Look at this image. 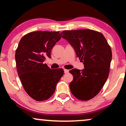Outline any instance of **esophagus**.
Listing matches in <instances>:
<instances>
[{
    "mask_svg": "<svg viewBox=\"0 0 126 126\" xmlns=\"http://www.w3.org/2000/svg\"><path fill=\"white\" fill-rule=\"evenodd\" d=\"M64 73H69V70H67V69H64Z\"/></svg>",
    "mask_w": 126,
    "mask_h": 126,
    "instance_id": "34e87169",
    "label": "esophagus"
}]
</instances>
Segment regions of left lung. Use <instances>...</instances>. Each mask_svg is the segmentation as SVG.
Masks as SVG:
<instances>
[{"mask_svg":"<svg viewBox=\"0 0 126 126\" xmlns=\"http://www.w3.org/2000/svg\"><path fill=\"white\" fill-rule=\"evenodd\" d=\"M61 34L85 67L69 71L73 76L69 84L70 91L79 100H89L99 93L108 77L112 59L110 46L103 34L94 30H67Z\"/></svg>","mask_w":126,"mask_h":126,"instance_id":"1","label":"left lung"}]
</instances>
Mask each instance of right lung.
I'll list each match as a JSON object with an SVG mask.
<instances>
[{"label": "right lung", "instance_id": "add662e5", "mask_svg": "<svg viewBox=\"0 0 126 126\" xmlns=\"http://www.w3.org/2000/svg\"><path fill=\"white\" fill-rule=\"evenodd\" d=\"M59 31H35L21 39L16 50L17 71L24 90L32 99L45 101L54 94L63 76L62 69H51L44 63L61 38Z\"/></svg>", "mask_w": 126, "mask_h": 126}]
</instances>
